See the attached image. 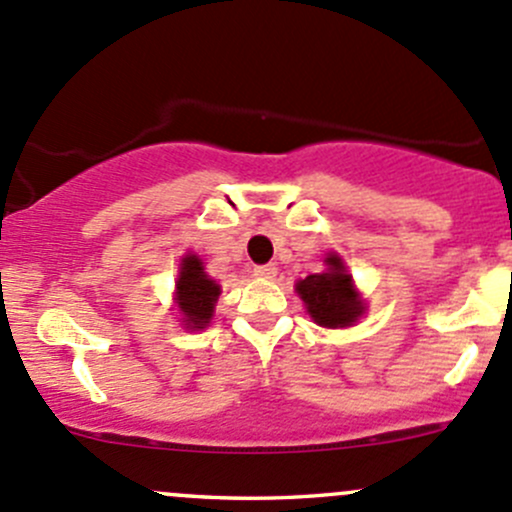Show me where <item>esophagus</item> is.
Listing matches in <instances>:
<instances>
[{
  "mask_svg": "<svg viewBox=\"0 0 512 512\" xmlns=\"http://www.w3.org/2000/svg\"><path fill=\"white\" fill-rule=\"evenodd\" d=\"M278 273V268L273 266V263H266V266H256L254 268V276L256 278H263V281H273Z\"/></svg>",
  "mask_w": 512,
  "mask_h": 512,
  "instance_id": "obj_1",
  "label": "esophagus"
}]
</instances>
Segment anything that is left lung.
I'll return each instance as SVG.
<instances>
[{"label":"left lung","instance_id":"obj_1","mask_svg":"<svg viewBox=\"0 0 512 512\" xmlns=\"http://www.w3.org/2000/svg\"><path fill=\"white\" fill-rule=\"evenodd\" d=\"M325 271L295 283L308 315L323 328H350L365 313V300L357 293L352 276L337 254L325 258Z\"/></svg>","mask_w":512,"mask_h":512}]
</instances>
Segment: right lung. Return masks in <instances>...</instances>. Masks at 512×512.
<instances>
[{
    "label": "right lung",
    "instance_id": "right-lung-1",
    "mask_svg": "<svg viewBox=\"0 0 512 512\" xmlns=\"http://www.w3.org/2000/svg\"><path fill=\"white\" fill-rule=\"evenodd\" d=\"M219 283L207 276L202 266V258L187 254L179 263L177 293L175 300L182 310V323L189 330L207 328L214 315V303L219 300Z\"/></svg>",
    "mask_w": 512,
    "mask_h": 512
}]
</instances>
